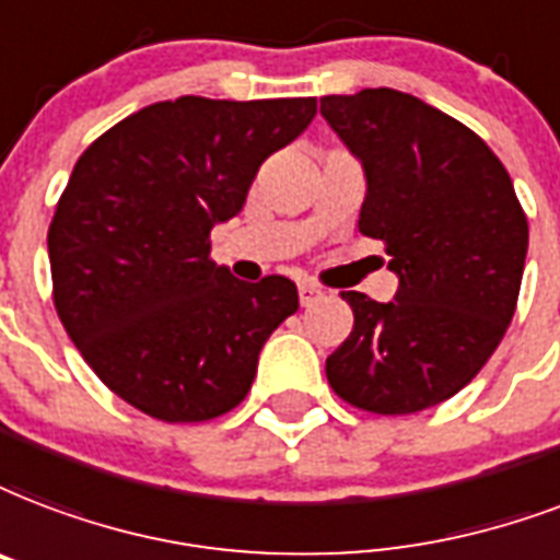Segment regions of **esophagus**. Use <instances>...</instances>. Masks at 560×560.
Instances as JSON below:
<instances>
[{
    "label": "esophagus",
    "mask_w": 560,
    "mask_h": 560,
    "mask_svg": "<svg viewBox=\"0 0 560 560\" xmlns=\"http://www.w3.org/2000/svg\"><path fill=\"white\" fill-rule=\"evenodd\" d=\"M319 293H323V290H319L317 284H311V281H302V284H299V302H302V305H311Z\"/></svg>",
    "instance_id": "1"
}]
</instances>
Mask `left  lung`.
<instances>
[{"mask_svg":"<svg viewBox=\"0 0 560 560\" xmlns=\"http://www.w3.org/2000/svg\"><path fill=\"white\" fill-rule=\"evenodd\" d=\"M366 173L358 232L384 243L394 302L343 290L355 326L326 358L331 390L358 411L402 417L467 387L505 337L526 267L528 220L485 140L411 93L323 96Z\"/></svg>","mask_w":560,"mask_h":560,"instance_id":"left-lung-1","label":"left lung"}]
</instances>
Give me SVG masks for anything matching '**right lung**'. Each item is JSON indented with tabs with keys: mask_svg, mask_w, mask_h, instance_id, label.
Segmentation results:
<instances>
[{
	"mask_svg": "<svg viewBox=\"0 0 560 560\" xmlns=\"http://www.w3.org/2000/svg\"><path fill=\"white\" fill-rule=\"evenodd\" d=\"M314 96H178L119 119L81 152L49 223L52 302L102 384L164 422L246 399L258 352L296 314V284L237 281L211 258L258 166L296 140Z\"/></svg>",
	"mask_w": 560,
	"mask_h": 560,
	"instance_id": "right-lung-1",
	"label": "right lung"
}]
</instances>
